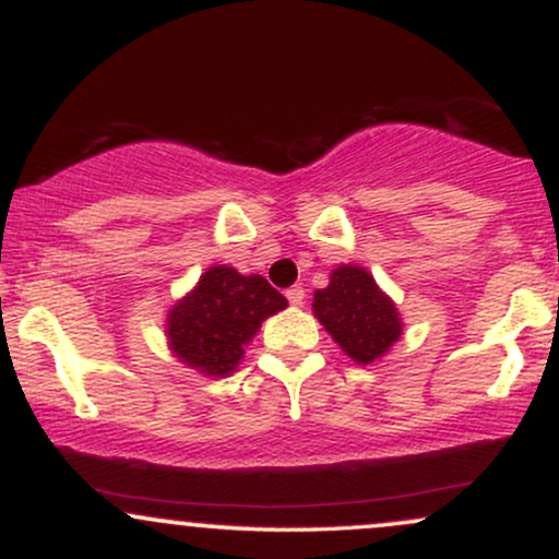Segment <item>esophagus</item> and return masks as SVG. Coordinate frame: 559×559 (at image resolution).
Masks as SVG:
<instances>
[{
  "instance_id": "obj_1",
  "label": "esophagus",
  "mask_w": 559,
  "mask_h": 559,
  "mask_svg": "<svg viewBox=\"0 0 559 559\" xmlns=\"http://www.w3.org/2000/svg\"><path fill=\"white\" fill-rule=\"evenodd\" d=\"M286 299H288V305H292V307H301V305H305V288L292 286L286 292Z\"/></svg>"
}]
</instances>
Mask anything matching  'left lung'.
<instances>
[{"label": "left lung", "mask_w": 559, "mask_h": 559, "mask_svg": "<svg viewBox=\"0 0 559 559\" xmlns=\"http://www.w3.org/2000/svg\"><path fill=\"white\" fill-rule=\"evenodd\" d=\"M312 307L325 331L355 362L383 357V352L402 336L394 305L378 292L373 275L362 267H336L331 284L316 292Z\"/></svg>", "instance_id": "8db88e82"}]
</instances>
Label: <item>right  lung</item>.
Segmentation results:
<instances>
[{
	"label": "right lung",
	"mask_w": 559,
	"mask_h": 559,
	"mask_svg": "<svg viewBox=\"0 0 559 559\" xmlns=\"http://www.w3.org/2000/svg\"><path fill=\"white\" fill-rule=\"evenodd\" d=\"M284 294L262 275L215 265L168 316V336L181 362L210 376L236 370L243 349L267 316L284 310Z\"/></svg>",
	"instance_id": "obj_1"
}]
</instances>
